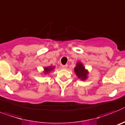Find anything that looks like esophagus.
<instances>
[{
  "label": "esophagus",
  "mask_w": 125,
  "mask_h": 125,
  "mask_svg": "<svg viewBox=\"0 0 125 125\" xmlns=\"http://www.w3.org/2000/svg\"><path fill=\"white\" fill-rule=\"evenodd\" d=\"M67 67H68V65H62V69H66L67 68Z\"/></svg>",
  "instance_id": "obj_1"
}]
</instances>
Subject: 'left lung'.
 Returning <instances> with one entry per match:
<instances>
[{
	"label": "left lung",
	"mask_w": 125,
	"mask_h": 125,
	"mask_svg": "<svg viewBox=\"0 0 125 125\" xmlns=\"http://www.w3.org/2000/svg\"><path fill=\"white\" fill-rule=\"evenodd\" d=\"M74 70L76 75L78 76V77L80 78L82 80H85L87 79V72L85 70V68L83 67V65L81 63H78L77 64V66L75 67Z\"/></svg>",
	"instance_id": "8db88e82"
}]
</instances>
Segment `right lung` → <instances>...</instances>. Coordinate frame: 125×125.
Returning a JSON list of instances; mask_svg holds the SVG:
<instances>
[{
  "label": "right lung",
  "instance_id": "1",
  "mask_svg": "<svg viewBox=\"0 0 125 125\" xmlns=\"http://www.w3.org/2000/svg\"><path fill=\"white\" fill-rule=\"evenodd\" d=\"M53 69V67L52 68L51 67H46V68H44V71H45V72H48L51 71Z\"/></svg>",
  "mask_w": 125,
  "mask_h": 125
}]
</instances>
